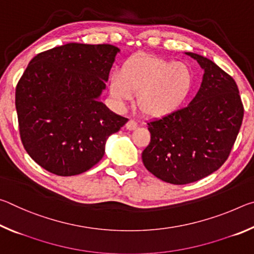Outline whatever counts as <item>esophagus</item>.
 <instances>
[{"label":"esophagus","mask_w":254,"mask_h":254,"mask_svg":"<svg viewBox=\"0 0 254 254\" xmlns=\"http://www.w3.org/2000/svg\"><path fill=\"white\" fill-rule=\"evenodd\" d=\"M127 130H134V128L137 127V123L134 121V120H128L127 123Z\"/></svg>","instance_id":"1"}]
</instances>
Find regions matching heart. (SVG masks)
<instances>
[{
  "label": "heart",
  "instance_id": "heart-1",
  "mask_svg": "<svg viewBox=\"0 0 254 254\" xmlns=\"http://www.w3.org/2000/svg\"><path fill=\"white\" fill-rule=\"evenodd\" d=\"M194 84L191 68L149 55H139L124 64L122 72L111 76V94L119 103L131 101L144 115L161 118L171 114L186 101Z\"/></svg>",
  "mask_w": 254,
  "mask_h": 254
}]
</instances>
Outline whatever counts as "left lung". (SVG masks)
Wrapping results in <instances>:
<instances>
[{"label": "left lung", "mask_w": 254, "mask_h": 254, "mask_svg": "<svg viewBox=\"0 0 254 254\" xmlns=\"http://www.w3.org/2000/svg\"><path fill=\"white\" fill-rule=\"evenodd\" d=\"M186 55L204 69L198 92L187 106L148 122L151 140L142 151L145 168L174 185L197 182L220 168L244 114L235 80L210 59Z\"/></svg>", "instance_id": "8db88e82"}]
</instances>
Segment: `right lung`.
Segmentation results:
<instances>
[{
    "mask_svg": "<svg viewBox=\"0 0 254 254\" xmlns=\"http://www.w3.org/2000/svg\"><path fill=\"white\" fill-rule=\"evenodd\" d=\"M119 53L112 45L70 42L37 55L23 72L15 89L21 141L49 173L91 169L127 122L100 101Z\"/></svg>",
    "mask_w": 254,
    "mask_h": 254,
    "instance_id": "right-lung-1",
    "label": "right lung"
}]
</instances>
